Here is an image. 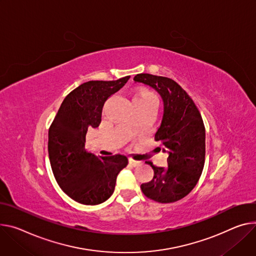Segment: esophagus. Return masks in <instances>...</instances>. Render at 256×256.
I'll list each match as a JSON object with an SVG mask.
<instances>
[{"label": "esophagus", "mask_w": 256, "mask_h": 256, "mask_svg": "<svg viewBox=\"0 0 256 256\" xmlns=\"http://www.w3.org/2000/svg\"><path fill=\"white\" fill-rule=\"evenodd\" d=\"M128 162H130V164L132 166H140V164H141V161L134 160V159H130V160H128Z\"/></svg>", "instance_id": "1"}]
</instances>
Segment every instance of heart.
<instances>
[{
  "label": "heart",
  "instance_id": "obj_1",
  "mask_svg": "<svg viewBox=\"0 0 256 256\" xmlns=\"http://www.w3.org/2000/svg\"><path fill=\"white\" fill-rule=\"evenodd\" d=\"M132 102L134 104L142 105L144 107H147L156 111L159 106V97L157 96V94H155L154 92L142 90L134 95Z\"/></svg>",
  "mask_w": 256,
  "mask_h": 256
}]
</instances>
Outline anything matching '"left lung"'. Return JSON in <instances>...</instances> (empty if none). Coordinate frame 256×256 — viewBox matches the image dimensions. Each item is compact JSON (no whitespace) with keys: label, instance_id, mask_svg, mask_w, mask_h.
I'll use <instances>...</instances> for the list:
<instances>
[{"label":"left lung","instance_id":"1","mask_svg":"<svg viewBox=\"0 0 256 256\" xmlns=\"http://www.w3.org/2000/svg\"><path fill=\"white\" fill-rule=\"evenodd\" d=\"M134 82L153 88L164 102V115L155 134L157 149L168 153V166H155L149 182L141 184L144 195L159 203H172L187 196L196 186L205 161V128L193 100L174 80L149 74Z\"/></svg>","mask_w":256,"mask_h":256}]
</instances>
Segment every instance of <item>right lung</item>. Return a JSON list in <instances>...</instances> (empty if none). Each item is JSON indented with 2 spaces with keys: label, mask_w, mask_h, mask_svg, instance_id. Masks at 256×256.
<instances>
[{
  "label": "right lung",
  "mask_w": 256,
  "mask_h": 256,
  "mask_svg": "<svg viewBox=\"0 0 256 256\" xmlns=\"http://www.w3.org/2000/svg\"><path fill=\"white\" fill-rule=\"evenodd\" d=\"M86 82L65 97L49 130L48 151L54 176L74 201L97 205L114 192L116 178L128 166L124 155L96 156L84 149L88 128H98L106 100L130 80Z\"/></svg>",
  "instance_id": "1"
}]
</instances>
